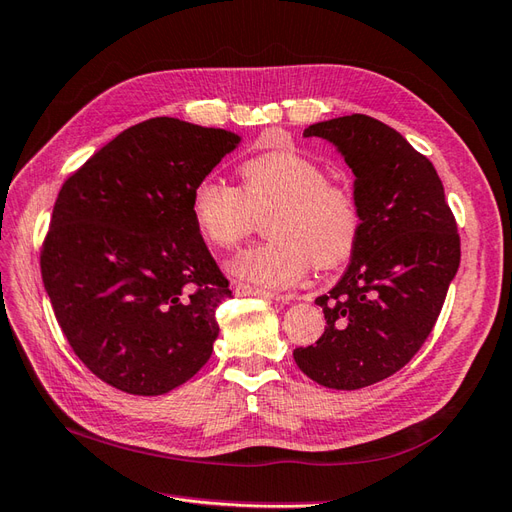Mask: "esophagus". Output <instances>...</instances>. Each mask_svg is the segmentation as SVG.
<instances>
[{"label":"esophagus","instance_id":"1","mask_svg":"<svg viewBox=\"0 0 512 512\" xmlns=\"http://www.w3.org/2000/svg\"><path fill=\"white\" fill-rule=\"evenodd\" d=\"M235 294L237 296H266V299H275V301H292L294 294H272L261 288H255V285L248 283H235Z\"/></svg>","mask_w":512,"mask_h":512}]
</instances>
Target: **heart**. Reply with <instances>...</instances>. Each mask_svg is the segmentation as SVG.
<instances>
[{"mask_svg":"<svg viewBox=\"0 0 512 512\" xmlns=\"http://www.w3.org/2000/svg\"><path fill=\"white\" fill-rule=\"evenodd\" d=\"M242 189L207 176L192 192V218L213 246L235 248L268 213L270 240L231 259V272L264 288H288L310 261L342 264L358 242L362 213L353 189L331 181L318 161L292 150L266 152L242 165Z\"/></svg>","mask_w":512,"mask_h":512,"instance_id":"b5f03b06","label":"heart"}]
</instances>
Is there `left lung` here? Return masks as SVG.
I'll use <instances>...</instances> for the list:
<instances>
[{
	"label": "left lung",
	"mask_w": 512,
	"mask_h": 512,
	"mask_svg": "<svg viewBox=\"0 0 512 512\" xmlns=\"http://www.w3.org/2000/svg\"><path fill=\"white\" fill-rule=\"evenodd\" d=\"M303 137L344 157L362 227L344 275L316 299L325 334L294 362L320 386L358 390L397 373L430 336L460 266L458 227L434 165L395 128L353 113Z\"/></svg>",
	"instance_id": "obj_1"
}]
</instances>
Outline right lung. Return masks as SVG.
Wrapping results in <instances>:
<instances>
[{
  "mask_svg": "<svg viewBox=\"0 0 512 512\" xmlns=\"http://www.w3.org/2000/svg\"><path fill=\"white\" fill-rule=\"evenodd\" d=\"M242 137L152 117L109 141L58 192L41 275L89 371L128 395H165L207 364L231 296L192 218L198 181Z\"/></svg>",
  "mask_w": 512,
  "mask_h": 512,
  "instance_id": "add662e5",
  "label": "right lung"
}]
</instances>
